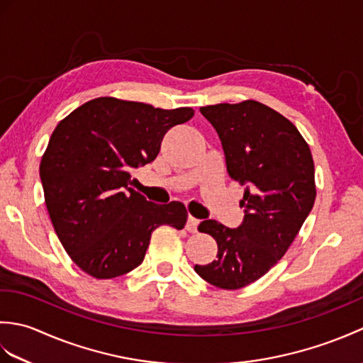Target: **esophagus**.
<instances>
[{
	"label": "esophagus",
	"mask_w": 363,
	"mask_h": 363,
	"mask_svg": "<svg viewBox=\"0 0 363 363\" xmlns=\"http://www.w3.org/2000/svg\"><path fill=\"white\" fill-rule=\"evenodd\" d=\"M198 225H199V220L195 218V217H191V215H189L187 223H186V229L189 230V233H196Z\"/></svg>",
	"instance_id": "obj_1"
}]
</instances>
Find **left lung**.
<instances>
[{
	"instance_id": "8db88e82",
	"label": "left lung",
	"mask_w": 363,
	"mask_h": 363,
	"mask_svg": "<svg viewBox=\"0 0 363 363\" xmlns=\"http://www.w3.org/2000/svg\"><path fill=\"white\" fill-rule=\"evenodd\" d=\"M199 111L217 130L229 176L245 186V217L234 229L201 221L198 230L215 238L218 254L195 272L237 290L268 273L295 240L317 196L313 159L296 126L265 104L248 99Z\"/></svg>"
}]
</instances>
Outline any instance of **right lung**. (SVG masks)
<instances>
[{
  "label": "right lung",
  "mask_w": 363,
  "mask_h": 363,
  "mask_svg": "<svg viewBox=\"0 0 363 363\" xmlns=\"http://www.w3.org/2000/svg\"><path fill=\"white\" fill-rule=\"evenodd\" d=\"M194 113L103 96L54 129L40 162L45 203L82 272L96 279L126 274L143 262L154 229L186 226L182 203L154 204L129 186L130 172L156 159L164 135Z\"/></svg>",
  "instance_id": "1"
}]
</instances>
